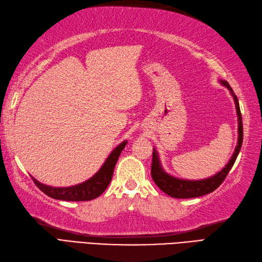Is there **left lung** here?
I'll list each match as a JSON object with an SVG mask.
<instances>
[{
  "label": "left lung",
  "mask_w": 262,
  "mask_h": 262,
  "mask_svg": "<svg viewBox=\"0 0 262 262\" xmlns=\"http://www.w3.org/2000/svg\"><path fill=\"white\" fill-rule=\"evenodd\" d=\"M220 83L230 91L231 95L233 96V100L235 103L236 115H237V133H239V136H237V143H236L235 150L223 169H221L217 173H215L214 176L205 178V179L190 180V179L173 177L172 175H170V173L166 172L161 166L158 152H157V150L154 148L152 165H151V177H152L156 185L158 186L164 193L173 197V199H193V197H200V196L212 193V191H214L221 184L223 183V180L225 179L226 175H228L229 171L231 170V168L233 167L234 162L236 160V157L241 150L242 141H243V126H242V116L240 112L239 101H237V97L234 94L233 90L231 89V86L229 85L228 82H226V80H220Z\"/></svg>",
  "instance_id": "left-lung-1"
}]
</instances>
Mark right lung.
<instances>
[{"instance_id":"right-lung-1","label":"right lung","mask_w":262,"mask_h":262,"mask_svg":"<svg viewBox=\"0 0 262 262\" xmlns=\"http://www.w3.org/2000/svg\"><path fill=\"white\" fill-rule=\"evenodd\" d=\"M126 143L127 141H123L118 147H115L106 158L103 166L100 168V170L90 179L85 180L84 183H80L75 186H69V187H52V186H48L38 182L36 178L32 177V179L34 184L37 185V187L43 191L46 195L51 197V199L71 202L94 200L101 194H103L104 190L107 188V186L111 183L116 161H118L122 150L124 149Z\"/></svg>"}]
</instances>
